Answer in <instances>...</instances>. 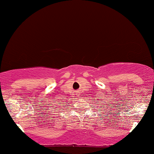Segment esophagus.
<instances>
[{
	"label": "esophagus",
	"mask_w": 154,
	"mask_h": 154,
	"mask_svg": "<svg viewBox=\"0 0 154 154\" xmlns=\"http://www.w3.org/2000/svg\"><path fill=\"white\" fill-rule=\"evenodd\" d=\"M77 95H78V94H77Z\"/></svg>",
	"instance_id": "1"
}]
</instances>
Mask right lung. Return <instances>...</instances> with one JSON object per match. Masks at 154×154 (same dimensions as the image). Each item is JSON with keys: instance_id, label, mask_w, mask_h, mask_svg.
<instances>
[{"instance_id": "1", "label": "right lung", "mask_w": 154, "mask_h": 154, "mask_svg": "<svg viewBox=\"0 0 154 154\" xmlns=\"http://www.w3.org/2000/svg\"><path fill=\"white\" fill-rule=\"evenodd\" d=\"M56 103H57V102H56ZM61 103H62V102H59V104H61Z\"/></svg>"}]
</instances>
